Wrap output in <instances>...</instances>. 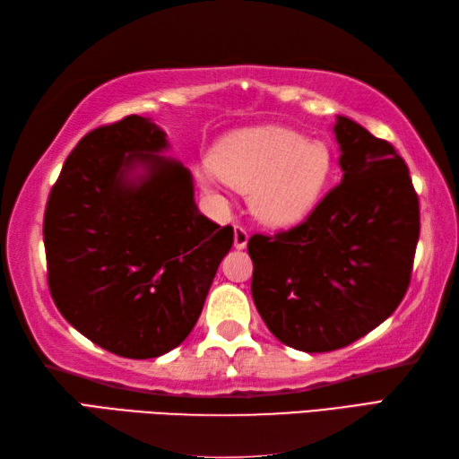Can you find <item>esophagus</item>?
I'll return each instance as SVG.
<instances>
[{
  "instance_id": "34e87169",
  "label": "esophagus",
  "mask_w": 459,
  "mask_h": 459,
  "mask_svg": "<svg viewBox=\"0 0 459 459\" xmlns=\"http://www.w3.org/2000/svg\"><path fill=\"white\" fill-rule=\"evenodd\" d=\"M247 242H248V232L245 227H240V224H235V247L238 250L247 248Z\"/></svg>"
}]
</instances>
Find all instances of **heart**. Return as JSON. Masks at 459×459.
<instances>
[{"instance_id":"1","label":"heart","mask_w":459,"mask_h":459,"mask_svg":"<svg viewBox=\"0 0 459 459\" xmlns=\"http://www.w3.org/2000/svg\"><path fill=\"white\" fill-rule=\"evenodd\" d=\"M333 160L325 142L301 138L284 128L240 130L224 138L212 153L204 181L222 178L238 189H250L256 217L286 227L314 209L329 181Z\"/></svg>"}]
</instances>
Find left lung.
Returning a JSON list of instances; mask_svg holds the SVG:
<instances>
[{"label":"left lung","instance_id":"8db88e82","mask_svg":"<svg viewBox=\"0 0 459 459\" xmlns=\"http://www.w3.org/2000/svg\"><path fill=\"white\" fill-rule=\"evenodd\" d=\"M343 171L304 222L252 235V299L281 343L306 353L347 347L378 327L411 284L420 207L391 143L337 116Z\"/></svg>","mask_w":459,"mask_h":459}]
</instances>
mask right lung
I'll return each instance as SVG.
<instances>
[{"label": "right lung", "instance_id": "1", "mask_svg": "<svg viewBox=\"0 0 459 459\" xmlns=\"http://www.w3.org/2000/svg\"><path fill=\"white\" fill-rule=\"evenodd\" d=\"M165 132L142 116L100 126L68 155L48 195L47 278L63 317L128 359L181 345L197 324L232 227L199 212Z\"/></svg>", "mask_w": 459, "mask_h": 459}]
</instances>
